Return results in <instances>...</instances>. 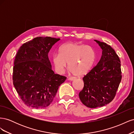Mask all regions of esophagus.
<instances>
[{"mask_svg":"<svg viewBox=\"0 0 134 134\" xmlns=\"http://www.w3.org/2000/svg\"><path fill=\"white\" fill-rule=\"evenodd\" d=\"M74 79V78H72V77H70V78H68V80L70 81H72Z\"/></svg>","mask_w":134,"mask_h":134,"instance_id":"34e87169","label":"esophagus"}]
</instances>
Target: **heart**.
Returning a JSON list of instances; mask_svg holds the SVG:
<instances>
[{"instance_id": "b5f03b06", "label": "heart", "mask_w": 134, "mask_h": 134, "mask_svg": "<svg viewBox=\"0 0 134 134\" xmlns=\"http://www.w3.org/2000/svg\"><path fill=\"white\" fill-rule=\"evenodd\" d=\"M96 60V51L92 47L75 42L63 44L59 49V54L52 56L55 70L63 73L68 63L70 71L76 76L88 74L94 66Z\"/></svg>"}]
</instances>
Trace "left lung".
<instances>
[{"instance_id": "left-lung-1", "label": "left lung", "mask_w": 134, "mask_h": 134, "mask_svg": "<svg viewBox=\"0 0 134 134\" xmlns=\"http://www.w3.org/2000/svg\"><path fill=\"white\" fill-rule=\"evenodd\" d=\"M102 50L97 65L84 76V88L79 96L89 108L104 106L115 98L121 82V62L115 50L107 43L94 40Z\"/></svg>"}]
</instances>
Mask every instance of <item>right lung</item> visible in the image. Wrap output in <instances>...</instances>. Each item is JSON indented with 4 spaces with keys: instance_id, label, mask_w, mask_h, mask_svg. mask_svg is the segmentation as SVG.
Segmentation results:
<instances>
[{
    "instance_id": "right-lung-1",
    "label": "right lung",
    "mask_w": 134,
    "mask_h": 134,
    "mask_svg": "<svg viewBox=\"0 0 134 134\" xmlns=\"http://www.w3.org/2000/svg\"><path fill=\"white\" fill-rule=\"evenodd\" d=\"M60 38L37 37L20 47L14 62L13 82L27 106L45 108L51 103L66 77L55 74L48 54Z\"/></svg>"
}]
</instances>
